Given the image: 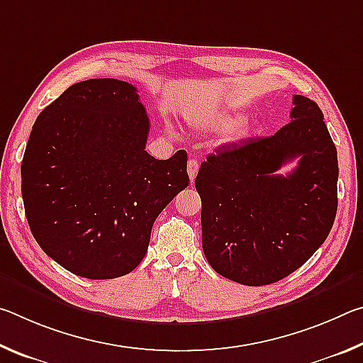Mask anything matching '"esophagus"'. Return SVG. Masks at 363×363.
I'll return each mask as SVG.
<instances>
[{
    "instance_id": "1",
    "label": "esophagus",
    "mask_w": 363,
    "mask_h": 363,
    "mask_svg": "<svg viewBox=\"0 0 363 363\" xmlns=\"http://www.w3.org/2000/svg\"><path fill=\"white\" fill-rule=\"evenodd\" d=\"M187 173L190 181H194L196 177V173H199V162H196L195 158H190L189 163H187Z\"/></svg>"
}]
</instances>
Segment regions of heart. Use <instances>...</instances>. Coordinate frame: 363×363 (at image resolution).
<instances>
[{"label":"heart","mask_w":363,"mask_h":363,"mask_svg":"<svg viewBox=\"0 0 363 363\" xmlns=\"http://www.w3.org/2000/svg\"><path fill=\"white\" fill-rule=\"evenodd\" d=\"M236 128L232 130L230 138H235L238 134L243 133V125L242 120L238 116H232V115H225V113H218L213 116H208V118L200 121V126L203 130H227V128Z\"/></svg>","instance_id":"b5f03b06"}]
</instances>
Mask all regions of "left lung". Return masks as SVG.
Instances as JSON below:
<instances>
[{
    "mask_svg": "<svg viewBox=\"0 0 363 363\" xmlns=\"http://www.w3.org/2000/svg\"><path fill=\"white\" fill-rule=\"evenodd\" d=\"M291 121L269 138L208 155L195 179L210 266L248 286L299 269L327 240L337 208V155L320 107L293 97ZM298 158L284 177L277 171Z\"/></svg>",
    "mask_w": 363,
    "mask_h": 363,
    "instance_id": "left-lung-1",
    "label": "left lung"
}]
</instances>
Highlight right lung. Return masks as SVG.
Returning a JSON list of instances; mask_svg holds the SVG:
<instances>
[{"label": "right lung", "instance_id": "add662e5", "mask_svg": "<svg viewBox=\"0 0 363 363\" xmlns=\"http://www.w3.org/2000/svg\"><path fill=\"white\" fill-rule=\"evenodd\" d=\"M149 130L138 89L115 78L72 84L36 118L22 160L23 206L41 250L72 274H130L158 214L189 186L186 150L153 158Z\"/></svg>", "mask_w": 363, "mask_h": 363}]
</instances>
